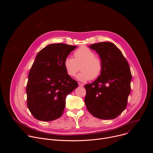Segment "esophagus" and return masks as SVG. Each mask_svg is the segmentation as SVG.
<instances>
[{"instance_id": "1", "label": "esophagus", "mask_w": 153, "mask_h": 153, "mask_svg": "<svg viewBox=\"0 0 153 153\" xmlns=\"http://www.w3.org/2000/svg\"><path fill=\"white\" fill-rule=\"evenodd\" d=\"M83 85H83V83L79 82V86H80V87H82V86H83Z\"/></svg>"}]
</instances>
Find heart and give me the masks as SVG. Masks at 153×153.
<instances>
[{
	"mask_svg": "<svg viewBox=\"0 0 153 153\" xmlns=\"http://www.w3.org/2000/svg\"><path fill=\"white\" fill-rule=\"evenodd\" d=\"M74 59L67 57L65 59L63 65L67 74L74 77L79 71L81 67L82 70L78 75L77 79L82 82L97 79L103 70L101 59L95 56V53L88 47L82 46L74 53Z\"/></svg>",
	"mask_w": 153,
	"mask_h": 153,
	"instance_id": "heart-1",
	"label": "heart"
}]
</instances>
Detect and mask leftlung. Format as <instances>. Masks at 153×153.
Returning a JSON list of instances; mask_svg holds the SVG:
<instances>
[{
	"label": "left lung",
	"instance_id": "8db88e82",
	"mask_svg": "<svg viewBox=\"0 0 153 153\" xmlns=\"http://www.w3.org/2000/svg\"><path fill=\"white\" fill-rule=\"evenodd\" d=\"M90 48L100 56L103 70L98 78L85 85V103L95 117L113 119L126 107L131 92V73L121 51L113 43H94Z\"/></svg>",
	"mask_w": 153,
	"mask_h": 153
}]
</instances>
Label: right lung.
I'll list each match as a JSON object with an SVG mask.
<instances>
[{"label": "right lung", "mask_w": 153, "mask_h": 153, "mask_svg": "<svg viewBox=\"0 0 153 153\" xmlns=\"http://www.w3.org/2000/svg\"><path fill=\"white\" fill-rule=\"evenodd\" d=\"M76 48L54 43L37 54L28 74L26 90L28 108L36 119L49 122L62 115L67 96L78 86L63 65L65 59Z\"/></svg>", "instance_id": "1"}]
</instances>
